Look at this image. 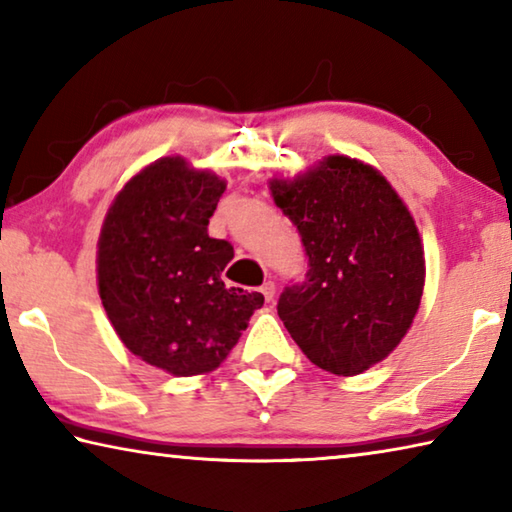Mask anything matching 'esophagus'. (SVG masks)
<instances>
[{
  "label": "esophagus",
  "mask_w": 512,
  "mask_h": 512,
  "mask_svg": "<svg viewBox=\"0 0 512 512\" xmlns=\"http://www.w3.org/2000/svg\"><path fill=\"white\" fill-rule=\"evenodd\" d=\"M259 291H262V296H264L268 302H271V300L275 298V284H273L271 280L264 282V284H262V289H259Z\"/></svg>",
  "instance_id": "1"
}]
</instances>
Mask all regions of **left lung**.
Returning a JSON list of instances; mask_svg holds the SVG:
<instances>
[{
	"label": "left lung",
	"mask_w": 512,
	"mask_h": 512,
	"mask_svg": "<svg viewBox=\"0 0 512 512\" xmlns=\"http://www.w3.org/2000/svg\"><path fill=\"white\" fill-rule=\"evenodd\" d=\"M273 201L296 225L307 273L284 287L277 314L311 363L359 375L411 327L424 287V250L406 205L368 164L329 155Z\"/></svg>",
	"instance_id": "8db88e82"
}]
</instances>
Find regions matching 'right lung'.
<instances>
[{
  "label": "right lung",
  "instance_id": "1",
  "mask_svg": "<svg viewBox=\"0 0 512 512\" xmlns=\"http://www.w3.org/2000/svg\"><path fill=\"white\" fill-rule=\"evenodd\" d=\"M225 183L183 158H162L128 180L99 237V296L119 339L178 377L214 370L235 348L262 293L225 289L235 257L207 235Z\"/></svg>",
  "mask_w": 512,
  "mask_h": 512
}]
</instances>
